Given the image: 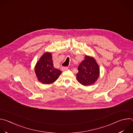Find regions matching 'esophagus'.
<instances>
[{
  "mask_svg": "<svg viewBox=\"0 0 133 133\" xmlns=\"http://www.w3.org/2000/svg\"><path fill=\"white\" fill-rule=\"evenodd\" d=\"M68 67L67 66H63L62 67V71H66L67 70H68Z\"/></svg>",
  "mask_w": 133,
  "mask_h": 133,
  "instance_id": "obj_1",
  "label": "esophagus"
}]
</instances>
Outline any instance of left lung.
Returning <instances> with one entry per match:
<instances>
[{"mask_svg": "<svg viewBox=\"0 0 133 133\" xmlns=\"http://www.w3.org/2000/svg\"><path fill=\"white\" fill-rule=\"evenodd\" d=\"M77 81L83 85L90 86L95 83L99 75L98 65L94 58L86 56L78 67Z\"/></svg>", "mask_w": 133, "mask_h": 133, "instance_id": "obj_1", "label": "left lung"}]
</instances>
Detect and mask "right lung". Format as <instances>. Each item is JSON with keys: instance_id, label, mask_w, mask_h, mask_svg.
<instances>
[{"instance_id": "1", "label": "right lung", "mask_w": 133, "mask_h": 133, "mask_svg": "<svg viewBox=\"0 0 133 133\" xmlns=\"http://www.w3.org/2000/svg\"><path fill=\"white\" fill-rule=\"evenodd\" d=\"M36 76L41 82L50 84L55 82L59 77L62 71L54 68L51 54L45 53L37 62L35 68Z\"/></svg>"}]
</instances>
